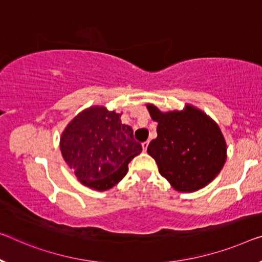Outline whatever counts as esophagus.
Returning a JSON list of instances; mask_svg holds the SVG:
<instances>
[{"label": "esophagus", "mask_w": 262, "mask_h": 262, "mask_svg": "<svg viewBox=\"0 0 262 262\" xmlns=\"http://www.w3.org/2000/svg\"><path fill=\"white\" fill-rule=\"evenodd\" d=\"M147 146H148V140H147V142H144V143L142 144V147H143L144 151L147 150Z\"/></svg>", "instance_id": "esophagus-1"}]
</instances>
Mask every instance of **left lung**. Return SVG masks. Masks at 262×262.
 Listing matches in <instances>:
<instances>
[{
  "label": "left lung",
  "instance_id": "8db88e82",
  "mask_svg": "<svg viewBox=\"0 0 262 262\" xmlns=\"http://www.w3.org/2000/svg\"><path fill=\"white\" fill-rule=\"evenodd\" d=\"M146 107L158 123V136L148 144L147 154L156 160L160 174L183 193L210 184L227 158L226 140L218 124L191 104L180 111L164 112L154 104Z\"/></svg>",
  "mask_w": 262,
  "mask_h": 262
}]
</instances>
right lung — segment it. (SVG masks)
Segmentation results:
<instances>
[{"label":"right lung","mask_w":262,"mask_h":262,"mask_svg":"<svg viewBox=\"0 0 262 262\" xmlns=\"http://www.w3.org/2000/svg\"><path fill=\"white\" fill-rule=\"evenodd\" d=\"M122 114L103 105L85 108L62 132L59 147L64 160L80 184L106 191L127 173V165L142 152Z\"/></svg>","instance_id":"obj_1"}]
</instances>
